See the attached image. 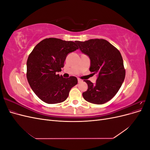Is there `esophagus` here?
<instances>
[{"label":"esophagus","mask_w":150,"mask_h":150,"mask_svg":"<svg viewBox=\"0 0 150 150\" xmlns=\"http://www.w3.org/2000/svg\"><path fill=\"white\" fill-rule=\"evenodd\" d=\"M78 83H81V82H83V80H81V79H78Z\"/></svg>","instance_id":"obj_1"}]
</instances>
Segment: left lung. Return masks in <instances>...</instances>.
I'll use <instances>...</instances> for the list:
<instances>
[{
	"instance_id": "1",
	"label": "left lung",
	"mask_w": 150,
	"mask_h": 150,
	"mask_svg": "<svg viewBox=\"0 0 150 150\" xmlns=\"http://www.w3.org/2000/svg\"><path fill=\"white\" fill-rule=\"evenodd\" d=\"M76 42L81 51L90 59L89 71L94 74H98L96 84L84 80L88 88L83 93L84 99L96 104L111 100L120 89L125 78L123 60L120 52L103 39Z\"/></svg>"
}]
</instances>
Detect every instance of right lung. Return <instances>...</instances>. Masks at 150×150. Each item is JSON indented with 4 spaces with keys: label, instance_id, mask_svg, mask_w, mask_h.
<instances>
[{
    "label": "right lung",
    "instance_id": "obj_1",
    "mask_svg": "<svg viewBox=\"0 0 150 150\" xmlns=\"http://www.w3.org/2000/svg\"><path fill=\"white\" fill-rule=\"evenodd\" d=\"M76 42L45 39L38 44L27 61V79L34 93L44 102L64 101L71 89L78 84L74 76L64 78L57 74L64 67L67 54L78 49Z\"/></svg>",
    "mask_w": 150,
    "mask_h": 150
}]
</instances>
